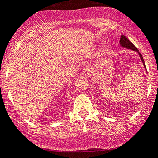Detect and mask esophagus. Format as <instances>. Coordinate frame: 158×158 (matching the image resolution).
I'll use <instances>...</instances> for the list:
<instances>
[{
    "instance_id": "esophagus-1",
    "label": "esophagus",
    "mask_w": 158,
    "mask_h": 158,
    "mask_svg": "<svg viewBox=\"0 0 158 158\" xmlns=\"http://www.w3.org/2000/svg\"><path fill=\"white\" fill-rule=\"evenodd\" d=\"M82 75H83V76H85V78L91 77V76H92V71H91V69H89V67H86V66H85L83 69V70H82Z\"/></svg>"
}]
</instances>
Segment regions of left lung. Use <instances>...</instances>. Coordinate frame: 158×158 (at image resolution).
Segmentation results:
<instances>
[{"instance_id": "obj_1", "label": "left lung", "mask_w": 158, "mask_h": 158, "mask_svg": "<svg viewBox=\"0 0 158 158\" xmlns=\"http://www.w3.org/2000/svg\"><path fill=\"white\" fill-rule=\"evenodd\" d=\"M120 45L122 46V47H125V48L132 49V50H135V51H136V52H138V54H139L140 58H141V61H142L143 65H144V68H146L145 63H144V59H143L142 55H141V54L140 53L139 51H138V49H137L136 47H135V46L134 45V44H132V43L131 42L130 40H129L126 37V36H124V35H122V36H121V38H120Z\"/></svg>"}]
</instances>
